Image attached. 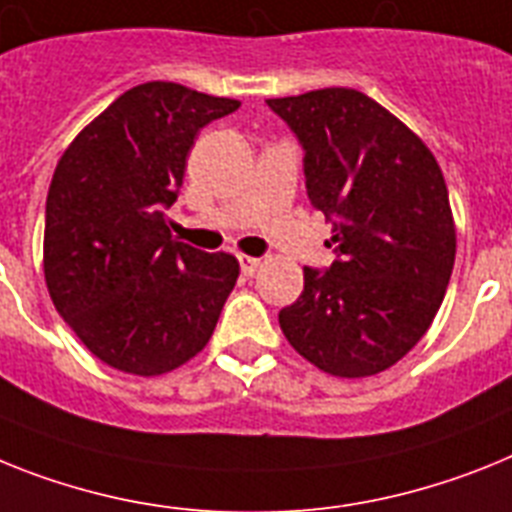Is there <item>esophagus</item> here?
Returning a JSON list of instances; mask_svg holds the SVG:
<instances>
[{"mask_svg": "<svg viewBox=\"0 0 512 512\" xmlns=\"http://www.w3.org/2000/svg\"><path fill=\"white\" fill-rule=\"evenodd\" d=\"M239 268H242L244 276H252L257 268H260V257H249V255H239Z\"/></svg>", "mask_w": 512, "mask_h": 512, "instance_id": "esophagus-1", "label": "esophagus"}]
</instances>
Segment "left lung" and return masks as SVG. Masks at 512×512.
Returning a JSON list of instances; mask_svg holds the SVG:
<instances>
[{
  "instance_id": "8db88e82",
  "label": "left lung",
  "mask_w": 512,
  "mask_h": 512,
  "mask_svg": "<svg viewBox=\"0 0 512 512\" xmlns=\"http://www.w3.org/2000/svg\"><path fill=\"white\" fill-rule=\"evenodd\" d=\"M268 106L302 145L307 197L333 223L336 252L330 268H304L302 296L278 312L283 336L328 375H377L427 333L453 273L440 166L359 90H309Z\"/></svg>"
}]
</instances>
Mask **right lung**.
<instances>
[{
	"label": "right lung",
	"instance_id": "right-lung-1",
	"mask_svg": "<svg viewBox=\"0 0 512 512\" xmlns=\"http://www.w3.org/2000/svg\"><path fill=\"white\" fill-rule=\"evenodd\" d=\"M239 101L176 83L127 90L64 150L46 197L51 302L109 367L163 375L203 351L239 276L236 257L176 242L195 135Z\"/></svg>",
	"mask_w": 512,
	"mask_h": 512
}]
</instances>
